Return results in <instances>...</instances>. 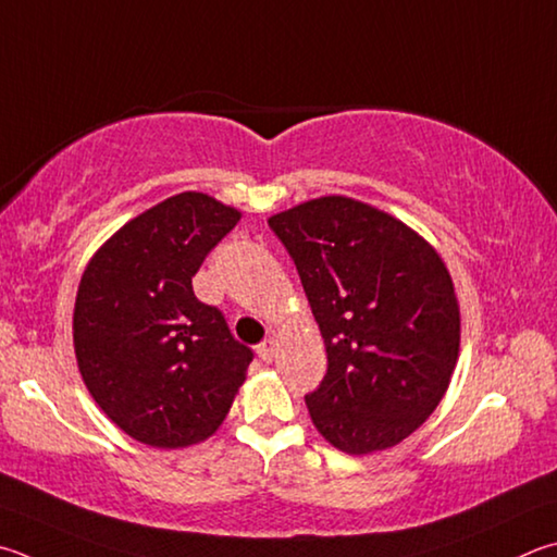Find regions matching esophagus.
I'll return each instance as SVG.
<instances>
[{"label": "esophagus", "mask_w": 557, "mask_h": 557, "mask_svg": "<svg viewBox=\"0 0 557 557\" xmlns=\"http://www.w3.org/2000/svg\"><path fill=\"white\" fill-rule=\"evenodd\" d=\"M275 356H277V343L272 341V338L262 341L260 346H258V358H260L262 362H272V360H275Z\"/></svg>", "instance_id": "34e87169"}]
</instances>
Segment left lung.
<instances>
[{
    "label": "left lung",
    "instance_id": "1",
    "mask_svg": "<svg viewBox=\"0 0 557 557\" xmlns=\"http://www.w3.org/2000/svg\"><path fill=\"white\" fill-rule=\"evenodd\" d=\"M305 285L329 370L307 394L333 448L370 455L411 436L446 394L460 305L426 238L366 201L331 195L268 219Z\"/></svg>",
    "mask_w": 557,
    "mask_h": 557
}]
</instances>
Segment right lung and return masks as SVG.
Here are the masks:
<instances>
[{
    "label": "right lung",
    "instance_id": "add662e5",
    "mask_svg": "<svg viewBox=\"0 0 557 557\" xmlns=\"http://www.w3.org/2000/svg\"><path fill=\"white\" fill-rule=\"evenodd\" d=\"M240 211L182 191L121 226L89 258L77 287L73 346L79 375L107 417L150 448L207 441L252 360L191 277Z\"/></svg>",
    "mask_w": 557,
    "mask_h": 557
}]
</instances>
